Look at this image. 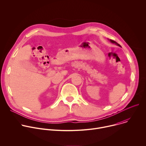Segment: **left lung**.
<instances>
[{"instance_id":"left-lung-1","label":"left lung","mask_w":146,"mask_h":146,"mask_svg":"<svg viewBox=\"0 0 146 146\" xmlns=\"http://www.w3.org/2000/svg\"><path fill=\"white\" fill-rule=\"evenodd\" d=\"M110 41H111V43H114V44H117L118 46H119V47H121L118 43H117V42H116V41H114V40H110Z\"/></svg>"}]
</instances>
